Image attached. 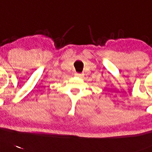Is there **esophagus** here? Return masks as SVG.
<instances>
[{"mask_svg":"<svg viewBox=\"0 0 152 152\" xmlns=\"http://www.w3.org/2000/svg\"><path fill=\"white\" fill-rule=\"evenodd\" d=\"M75 76H79V77H82V76H83V74H82V73H75Z\"/></svg>","mask_w":152,"mask_h":152,"instance_id":"34e87169","label":"esophagus"}]
</instances>
